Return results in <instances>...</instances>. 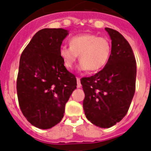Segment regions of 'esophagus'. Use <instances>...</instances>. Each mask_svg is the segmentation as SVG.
Here are the masks:
<instances>
[{"instance_id":"esophagus-1","label":"esophagus","mask_w":151,"mask_h":151,"mask_svg":"<svg viewBox=\"0 0 151 151\" xmlns=\"http://www.w3.org/2000/svg\"><path fill=\"white\" fill-rule=\"evenodd\" d=\"M77 86H78V88H80V87L82 86V85H81V82H80V78H77Z\"/></svg>"}]
</instances>
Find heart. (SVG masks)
<instances>
[{"label": "heart", "mask_w": 151, "mask_h": 151, "mask_svg": "<svg viewBox=\"0 0 151 151\" xmlns=\"http://www.w3.org/2000/svg\"><path fill=\"white\" fill-rule=\"evenodd\" d=\"M110 54L109 41L95 34L73 36L69 40V47L62 45L59 48L60 58L67 69H72L79 55V69L96 72L107 65Z\"/></svg>", "instance_id": "b5f03b06"}]
</instances>
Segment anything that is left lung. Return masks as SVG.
I'll list each match as a JSON object with an SVG mask.
<instances>
[{
	"label": "left lung",
	"instance_id": "left-lung-1",
	"mask_svg": "<svg viewBox=\"0 0 151 151\" xmlns=\"http://www.w3.org/2000/svg\"><path fill=\"white\" fill-rule=\"evenodd\" d=\"M111 40L110 57L95 75L82 78L86 118L100 128H110L128 112L135 93L137 65L132 47L122 35L105 28Z\"/></svg>",
	"mask_w": 151,
	"mask_h": 151
}]
</instances>
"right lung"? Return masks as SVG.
I'll list each match as a JSON object with an SVG mask.
<instances>
[{
  "label": "right lung",
  "instance_id": "right-lung-1",
  "mask_svg": "<svg viewBox=\"0 0 151 151\" xmlns=\"http://www.w3.org/2000/svg\"><path fill=\"white\" fill-rule=\"evenodd\" d=\"M69 31L44 28L31 39L19 61L17 94L22 112L39 129H51L60 122L65 107L77 88L75 75L59 56V48Z\"/></svg>",
  "mask_w": 151,
  "mask_h": 151
}]
</instances>
